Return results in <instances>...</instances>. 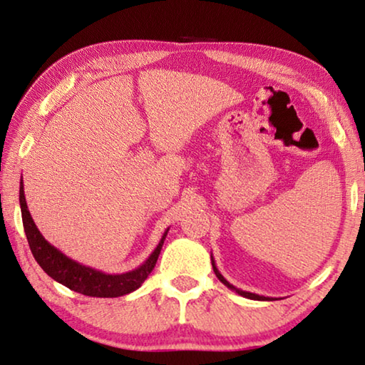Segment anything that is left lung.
Wrapping results in <instances>:
<instances>
[{"label":"left lung","instance_id":"8db88e82","mask_svg":"<svg viewBox=\"0 0 365 365\" xmlns=\"http://www.w3.org/2000/svg\"><path fill=\"white\" fill-rule=\"evenodd\" d=\"M211 262H212V269H214V274H215V277H217V279L224 283V285L227 287V288H230V289H233L235 293H238L240 296H243V298H248V299H256V301H272L274 298H269V296H261V294H256V293H250V292H243V289H240V288H237V287H233L232 283H228L225 279H224V275L220 274L219 272V269H217V265H215V261H214V257H212V255H211Z\"/></svg>","mask_w":365,"mask_h":365}]
</instances>
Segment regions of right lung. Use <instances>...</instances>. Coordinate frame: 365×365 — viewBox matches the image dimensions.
<instances>
[{
	"label": "right lung",
	"instance_id": "right-lung-1",
	"mask_svg": "<svg viewBox=\"0 0 365 365\" xmlns=\"http://www.w3.org/2000/svg\"><path fill=\"white\" fill-rule=\"evenodd\" d=\"M19 202L24 230H26L27 242L35 261L40 264V267L53 280H56L61 285L85 296H93V298H117V296L128 294L140 288L141 283L148 279V275L151 274L154 265H156L159 252L163 250L164 240L169 232L168 228L163 233L159 245L154 248L150 257L140 267L125 272V274H104L101 270H96L93 267H88V265L73 261V259L67 257L64 252H61L51 243L46 242L45 237L36 228L32 215L29 212L22 180L19 190Z\"/></svg>",
	"mask_w": 365,
	"mask_h": 365
}]
</instances>
